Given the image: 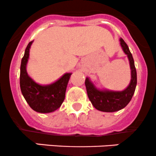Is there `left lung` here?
Segmentation results:
<instances>
[{
    "label": "left lung",
    "instance_id": "left-lung-1",
    "mask_svg": "<svg viewBox=\"0 0 156 156\" xmlns=\"http://www.w3.org/2000/svg\"><path fill=\"white\" fill-rule=\"evenodd\" d=\"M121 46L124 53L127 55L130 62L131 80L129 86L123 91L100 90L95 87L89 77H86L85 85L87 95L92 105L98 111L104 112H115L124 108L130 102L136 86V70L134 61L129 48L123 38H120Z\"/></svg>",
    "mask_w": 156,
    "mask_h": 156
}]
</instances>
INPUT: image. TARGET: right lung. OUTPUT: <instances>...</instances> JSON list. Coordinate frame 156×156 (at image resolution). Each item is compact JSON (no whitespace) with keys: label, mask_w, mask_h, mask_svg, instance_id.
Masks as SVG:
<instances>
[{"label":"right lung","mask_w":156,"mask_h":156,"mask_svg":"<svg viewBox=\"0 0 156 156\" xmlns=\"http://www.w3.org/2000/svg\"><path fill=\"white\" fill-rule=\"evenodd\" d=\"M33 41L28 44L21 61L20 83L23 95L31 108L38 113H50L59 108L65 98V92L71 73L63 75L59 80L48 85L35 83L26 71L29 49Z\"/></svg>","instance_id":"right-lung-1"}]
</instances>
